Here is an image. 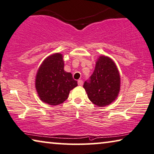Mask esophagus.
Wrapping results in <instances>:
<instances>
[{
	"instance_id": "esophagus-1",
	"label": "esophagus",
	"mask_w": 154,
	"mask_h": 154,
	"mask_svg": "<svg viewBox=\"0 0 154 154\" xmlns=\"http://www.w3.org/2000/svg\"><path fill=\"white\" fill-rule=\"evenodd\" d=\"M77 83H78V85H79V86H82V85H83L84 82H83V81H82V80L79 79V80H78Z\"/></svg>"
}]
</instances>
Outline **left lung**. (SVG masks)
<instances>
[{
    "label": "left lung",
    "instance_id": "left-lung-1",
    "mask_svg": "<svg viewBox=\"0 0 154 154\" xmlns=\"http://www.w3.org/2000/svg\"><path fill=\"white\" fill-rule=\"evenodd\" d=\"M84 88L88 99L96 106H106L113 102L120 88V74L113 61L107 57H100Z\"/></svg>",
    "mask_w": 154,
    "mask_h": 154
}]
</instances>
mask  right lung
Returning <instances> with one entry per match:
<instances>
[{
	"instance_id": "obj_1",
	"label": "right lung",
	"mask_w": 154,
	"mask_h": 154,
	"mask_svg": "<svg viewBox=\"0 0 154 154\" xmlns=\"http://www.w3.org/2000/svg\"><path fill=\"white\" fill-rule=\"evenodd\" d=\"M61 54L50 55L43 61L37 71L36 89L43 102L55 106L67 100L71 90L77 86V82L70 72L63 70Z\"/></svg>"
}]
</instances>
